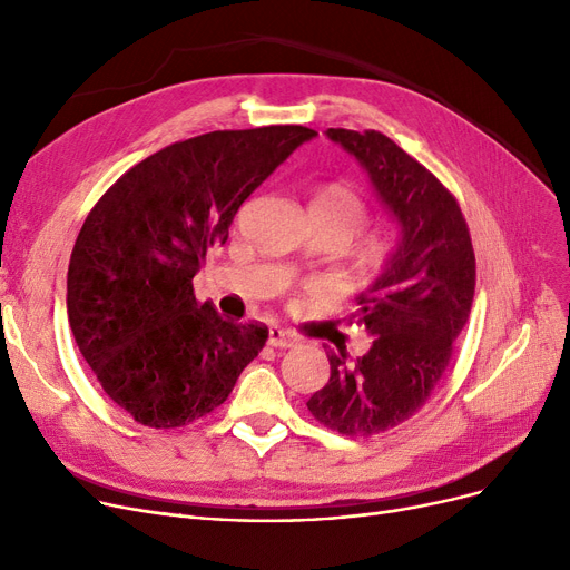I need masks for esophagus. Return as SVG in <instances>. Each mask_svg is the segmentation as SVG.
<instances>
[{
	"instance_id": "obj_1",
	"label": "esophagus",
	"mask_w": 570,
	"mask_h": 570,
	"mask_svg": "<svg viewBox=\"0 0 570 570\" xmlns=\"http://www.w3.org/2000/svg\"><path fill=\"white\" fill-rule=\"evenodd\" d=\"M267 344H269V346H277V348H291V346L297 344V340H295L288 331H284V327L275 325V327H269Z\"/></svg>"
}]
</instances>
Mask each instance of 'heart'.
<instances>
[{"label": "heart", "mask_w": 570, "mask_h": 570, "mask_svg": "<svg viewBox=\"0 0 570 570\" xmlns=\"http://www.w3.org/2000/svg\"><path fill=\"white\" fill-rule=\"evenodd\" d=\"M309 209L314 215L337 222L342 228H346L348 235L361 228L367 217V207H365L363 198L342 183H327V185L318 187L316 194L312 196ZM385 252H387V247L383 243L370 245L372 256H383Z\"/></svg>", "instance_id": "obj_1"}]
</instances>
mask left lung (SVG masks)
<instances>
[{
  "instance_id": "8db88e82",
  "label": "left lung",
  "mask_w": 570,
  "mask_h": 570,
  "mask_svg": "<svg viewBox=\"0 0 570 570\" xmlns=\"http://www.w3.org/2000/svg\"><path fill=\"white\" fill-rule=\"evenodd\" d=\"M327 136L365 166L402 224L397 252L348 318L374 335L372 348L348 363L344 348L327 346L331 379L307 402L323 428L372 436L421 411L451 365L471 314L475 256L458 198L432 170L374 129Z\"/></svg>"
}]
</instances>
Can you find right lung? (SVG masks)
I'll list each match as a JSON object with an SVG mask.
<instances>
[{"instance_id":"obj_1","label":"right lung","mask_w":570,"mask_h":570,"mask_svg":"<svg viewBox=\"0 0 570 570\" xmlns=\"http://www.w3.org/2000/svg\"><path fill=\"white\" fill-rule=\"evenodd\" d=\"M314 129L209 131L129 168L89 209L67 275L73 340L136 423L185 428L222 406L267 342L198 303L194 277L252 191Z\"/></svg>"}]
</instances>
